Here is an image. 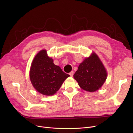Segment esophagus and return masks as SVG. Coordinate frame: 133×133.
<instances>
[{
  "label": "esophagus",
  "instance_id": "1",
  "mask_svg": "<svg viewBox=\"0 0 133 133\" xmlns=\"http://www.w3.org/2000/svg\"><path fill=\"white\" fill-rule=\"evenodd\" d=\"M69 74L71 76H73V74H74V72H73V71H71L70 73H69Z\"/></svg>",
  "mask_w": 133,
  "mask_h": 133
}]
</instances>
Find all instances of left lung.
<instances>
[{
	"label": "left lung",
	"instance_id": "1",
	"mask_svg": "<svg viewBox=\"0 0 133 133\" xmlns=\"http://www.w3.org/2000/svg\"><path fill=\"white\" fill-rule=\"evenodd\" d=\"M107 75L105 68L97 55L93 53L81 63L73 76L81 88L91 92L102 86Z\"/></svg>",
	"mask_w": 133,
	"mask_h": 133
}]
</instances>
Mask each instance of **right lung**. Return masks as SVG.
<instances>
[{"label":"right lung","instance_id":"1","mask_svg":"<svg viewBox=\"0 0 133 133\" xmlns=\"http://www.w3.org/2000/svg\"><path fill=\"white\" fill-rule=\"evenodd\" d=\"M69 76L59 66L54 64L53 59L48 57L46 50L40 51L33 60L30 80L34 88L42 94H54Z\"/></svg>","mask_w":133,"mask_h":133}]
</instances>
